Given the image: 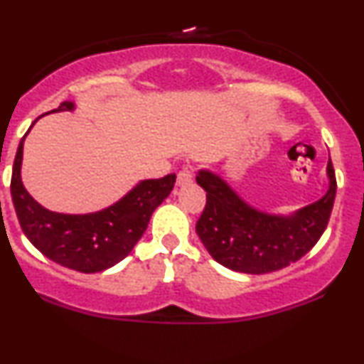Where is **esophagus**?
Segmentation results:
<instances>
[{
  "mask_svg": "<svg viewBox=\"0 0 364 364\" xmlns=\"http://www.w3.org/2000/svg\"><path fill=\"white\" fill-rule=\"evenodd\" d=\"M193 176H195V169L190 168V166H186V168H183L178 173V185L179 186L188 185V183L193 181Z\"/></svg>",
  "mask_w": 364,
  "mask_h": 364,
  "instance_id": "34e87169",
  "label": "esophagus"
}]
</instances>
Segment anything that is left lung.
<instances>
[{"label": "left lung", "mask_w": 364, "mask_h": 364, "mask_svg": "<svg viewBox=\"0 0 364 364\" xmlns=\"http://www.w3.org/2000/svg\"><path fill=\"white\" fill-rule=\"evenodd\" d=\"M329 191L295 215L257 212L239 198L222 178L200 171L196 183L207 191V203L196 222V234L210 256L225 268L247 274L283 269L312 249L329 224L336 200V173L327 164Z\"/></svg>", "instance_id": "left-lung-1"}]
</instances>
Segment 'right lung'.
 I'll return each instance as SVG.
<instances>
[{
    "instance_id": "1",
    "label": "right lung",
    "mask_w": 364,
    "mask_h": 364,
    "mask_svg": "<svg viewBox=\"0 0 364 364\" xmlns=\"http://www.w3.org/2000/svg\"><path fill=\"white\" fill-rule=\"evenodd\" d=\"M73 108L71 102H64L54 112ZM25 135L13 163L11 198L21 230L30 242L57 264L80 273H98L129 256L146 232L152 212L173 190L176 174L139 183L130 193L102 212L86 215L55 213L41 207L21 183Z\"/></svg>"
}]
</instances>
